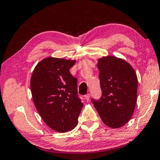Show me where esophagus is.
<instances>
[{"label": "esophagus", "instance_id": "esophagus-1", "mask_svg": "<svg viewBox=\"0 0 160 160\" xmlns=\"http://www.w3.org/2000/svg\"><path fill=\"white\" fill-rule=\"evenodd\" d=\"M84 97H85V99H87V101H89V98H90V94H86V95L84 96Z\"/></svg>", "mask_w": 160, "mask_h": 160}]
</instances>
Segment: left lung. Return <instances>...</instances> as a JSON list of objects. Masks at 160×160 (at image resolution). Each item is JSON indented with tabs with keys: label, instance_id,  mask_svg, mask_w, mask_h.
Here are the masks:
<instances>
[{
	"label": "left lung",
	"instance_id": "obj_1",
	"mask_svg": "<svg viewBox=\"0 0 160 160\" xmlns=\"http://www.w3.org/2000/svg\"><path fill=\"white\" fill-rule=\"evenodd\" d=\"M102 95L91 101L102 122L118 128L127 123L133 115L137 99L138 80L135 71L124 60L103 57L97 63Z\"/></svg>",
	"mask_w": 160,
	"mask_h": 160
}]
</instances>
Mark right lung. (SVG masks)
Masks as SVG:
<instances>
[{"label":"right lung","instance_id":"right-lung-1","mask_svg":"<svg viewBox=\"0 0 160 160\" xmlns=\"http://www.w3.org/2000/svg\"><path fill=\"white\" fill-rule=\"evenodd\" d=\"M75 63V61L47 58L37 65L30 82L39 114L50 128L61 133L75 128L83 108L77 78L69 71Z\"/></svg>","mask_w":160,"mask_h":160}]
</instances>
